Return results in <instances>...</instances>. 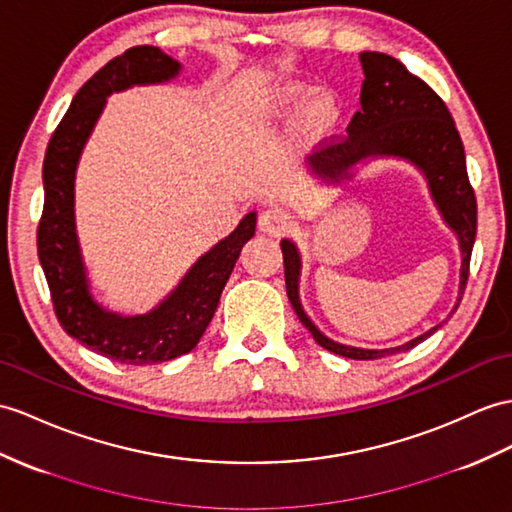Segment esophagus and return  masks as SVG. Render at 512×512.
<instances>
[{
    "label": "esophagus",
    "mask_w": 512,
    "mask_h": 512,
    "mask_svg": "<svg viewBox=\"0 0 512 512\" xmlns=\"http://www.w3.org/2000/svg\"><path fill=\"white\" fill-rule=\"evenodd\" d=\"M258 228L263 234L269 236H280L286 228H289V221L280 208H267L258 215Z\"/></svg>",
    "instance_id": "obj_1"
}]
</instances>
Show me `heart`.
Instances as JSON below:
<instances>
[{
	"instance_id": "obj_1",
	"label": "heart",
	"mask_w": 512,
	"mask_h": 512,
	"mask_svg": "<svg viewBox=\"0 0 512 512\" xmlns=\"http://www.w3.org/2000/svg\"><path fill=\"white\" fill-rule=\"evenodd\" d=\"M310 95V86L304 82H286L284 86L273 93L271 97V108L278 112V115H293V112L306 102ZM341 119V104L334 93L321 91L317 93L310 102L304 106L302 121L306 130L315 134H326L330 132L336 123Z\"/></svg>"
}]
</instances>
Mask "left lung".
I'll return each instance as SVG.
<instances>
[{
  "label": "left lung",
  "instance_id": "left-lung-1",
  "mask_svg": "<svg viewBox=\"0 0 512 512\" xmlns=\"http://www.w3.org/2000/svg\"><path fill=\"white\" fill-rule=\"evenodd\" d=\"M363 65V89H360V110L347 128L345 141L326 145L308 158L306 167L313 176L328 186H339L354 178L358 165L369 160L397 158L421 171L428 182V191L441 219L447 223L460 247V284L458 299L450 317L463 299L469 278V260L476 241V195L469 184L465 147L454 126L450 110L430 86L413 76L400 60L380 52L360 54ZM286 295L299 321L304 323L313 339L323 350L354 360H376L397 352H408L441 328L419 334L417 339L386 350H365V347L343 345L323 334L313 319L306 315L299 299V276H302V256L291 239H282Z\"/></svg>",
  "mask_w": 512,
  "mask_h": 512
}]
</instances>
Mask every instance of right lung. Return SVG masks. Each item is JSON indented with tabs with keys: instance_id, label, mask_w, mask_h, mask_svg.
<instances>
[{
	"instance_id": "obj_1",
	"label": "right lung",
	"mask_w": 512,
	"mask_h": 512,
	"mask_svg": "<svg viewBox=\"0 0 512 512\" xmlns=\"http://www.w3.org/2000/svg\"><path fill=\"white\" fill-rule=\"evenodd\" d=\"M180 69L178 60L152 45L130 47L112 58L73 97L43 160L45 206L36 245L56 317L73 339L123 365H156L195 350L243 245L256 232V213H247L234 232L199 256L176 289L145 315L112 313L91 293L76 230V171L84 145L112 93L165 84L178 78Z\"/></svg>"
}]
</instances>
